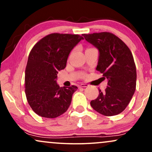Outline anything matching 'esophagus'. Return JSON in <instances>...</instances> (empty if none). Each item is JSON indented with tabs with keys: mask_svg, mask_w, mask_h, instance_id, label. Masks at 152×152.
Wrapping results in <instances>:
<instances>
[{
	"mask_svg": "<svg viewBox=\"0 0 152 152\" xmlns=\"http://www.w3.org/2000/svg\"><path fill=\"white\" fill-rule=\"evenodd\" d=\"M88 85L87 84V83H81V85H80L79 87H87Z\"/></svg>",
	"mask_w": 152,
	"mask_h": 152,
	"instance_id": "obj_1",
	"label": "esophagus"
}]
</instances>
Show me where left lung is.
Masks as SVG:
<instances>
[{
    "label": "left lung",
    "mask_w": 152,
    "mask_h": 152,
    "mask_svg": "<svg viewBox=\"0 0 152 152\" xmlns=\"http://www.w3.org/2000/svg\"><path fill=\"white\" fill-rule=\"evenodd\" d=\"M88 43L96 47L99 58L96 70L108 79L105 91L91 102L99 114L111 116L121 113L129 104L136 90L137 70L129 47L119 38L109 32L82 34Z\"/></svg>",
    "instance_id": "1"
}]
</instances>
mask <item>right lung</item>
<instances>
[{
	"label": "right lung",
	"instance_id": "obj_1",
	"mask_svg": "<svg viewBox=\"0 0 152 152\" xmlns=\"http://www.w3.org/2000/svg\"><path fill=\"white\" fill-rule=\"evenodd\" d=\"M83 39L78 34L54 33L38 41L28 56L25 93L33 111L40 116L56 118L65 113L78 87H60L57 74L65 69L71 50Z\"/></svg>",
	"mask_w": 152,
	"mask_h": 152
}]
</instances>
